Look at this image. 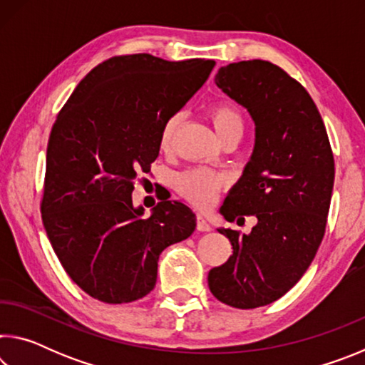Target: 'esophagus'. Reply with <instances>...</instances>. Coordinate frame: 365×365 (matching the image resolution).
<instances>
[{"label": "esophagus", "instance_id": "esophagus-1", "mask_svg": "<svg viewBox=\"0 0 365 365\" xmlns=\"http://www.w3.org/2000/svg\"><path fill=\"white\" fill-rule=\"evenodd\" d=\"M196 228L200 232H209V230H211V225H209V222L206 220L205 215H201V214L196 215Z\"/></svg>", "mask_w": 365, "mask_h": 365}]
</instances>
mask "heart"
Returning <instances> with one entry per match:
<instances>
[{"label":"heart","mask_w":365,"mask_h":365,"mask_svg":"<svg viewBox=\"0 0 365 365\" xmlns=\"http://www.w3.org/2000/svg\"><path fill=\"white\" fill-rule=\"evenodd\" d=\"M209 119H211L215 132L220 138L227 135L240 132L243 133V117L240 110L230 103H215L207 110ZM180 123V117L177 114L170 115L164 122L159 135V146L163 150H169L174 140V135ZM227 178L220 172H215L207 168H195L187 172H182L175 178V188L178 190L185 200H188L196 207H207L212 205L215 196L225 187Z\"/></svg>","instance_id":"b5f03b06"}]
</instances>
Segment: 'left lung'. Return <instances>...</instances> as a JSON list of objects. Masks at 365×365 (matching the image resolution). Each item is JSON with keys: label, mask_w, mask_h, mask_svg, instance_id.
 <instances>
[{"label": "left lung", "mask_w": 365, "mask_h": 365, "mask_svg": "<svg viewBox=\"0 0 365 365\" xmlns=\"http://www.w3.org/2000/svg\"><path fill=\"white\" fill-rule=\"evenodd\" d=\"M215 85L248 109L255 150L220 207L228 222L256 215L250 235L230 228L233 255L209 270L211 293L238 309L267 306L304 275L322 243L335 160L322 117L298 80L269 61L220 67Z\"/></svg>", "instance_id": "1"}]
</instances>
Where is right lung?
<instances>
[{
    "label": "right lung",
    "mask_w": 365,
    "mask_h": 365,
    "mask_svg": "<svg viewBox=\"0 0 365 365\" xmlns=\"http://www.w3.org/2000/svg\"><path fill=\"white\" fill-rule=\"evenodd\" d=\"M215 61L125 54L98 64L58 114L46 150L41 219L67 275L91 298L122 304L156 285L159 255L195 232L180 201L150 217L133 182L159 154L164 122L209 77Z\"/></svg>",
    "instance_id": "add662e5"
}]
</instances>
